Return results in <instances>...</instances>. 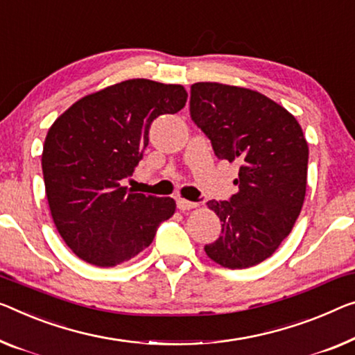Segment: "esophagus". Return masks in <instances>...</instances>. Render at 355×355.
<instances>
[{"mask_svg": "<svg viewBox=\"0 0 355 355\" xmlns=\"http://www.w3.org/2000/svg\"><path fill=\"white\" fill-rule=\"evenodd\" d=\"M177 207L182 210V211H184V210H191V209H196L198 207V202H191V200H187V199H183V198H178L177 199Z\"/></svg>", "mask_w": 355, "mask_h": 355, "instance_id": "esophagus-1", "label": "esophagus"}]
</instances>
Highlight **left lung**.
Wrapping results in <instances>:
<instances>
[{
    "mask_svg": "<svg viewBox=\"0 0 355 355\" xmlns=\"http://www.w3.org/2000/svg\"><path fill=\"white\" fill-rule=\"evenodd\" d=\"M189 113L218 159L241 162L239 191L207 202L221 236L204 250L223 268L255 266L277 250L303 207L308 141L293 114L252 89L196 83Z\"/></svg>",
    "mask_w": 355,
    "mask_h": 355,
    "instance_id": "obj_1",
    "label": "left lung"
}]
</instances>
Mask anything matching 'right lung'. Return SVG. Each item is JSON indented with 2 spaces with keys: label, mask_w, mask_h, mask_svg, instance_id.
<instances>
[{
  "label": "right lung",
  "mask_w": 355,
  "mask_h": 355,
  "mask_svg": "<svg viewBox=\"0 0 355 355\" xmlns=\"http://www.w3.org/2000/svg\"><path fill=\"white\" fill-rule=\"evenodd\" d=\"M188 94L180 84L127 79L86 95L55 119L42 146L47 202L65 244L100 268L129 261L175 214V200L127 193L150 141L151 123L175 114Z\"/></svg>",
  "instance_id": "add662e5"
}]
</instances>
